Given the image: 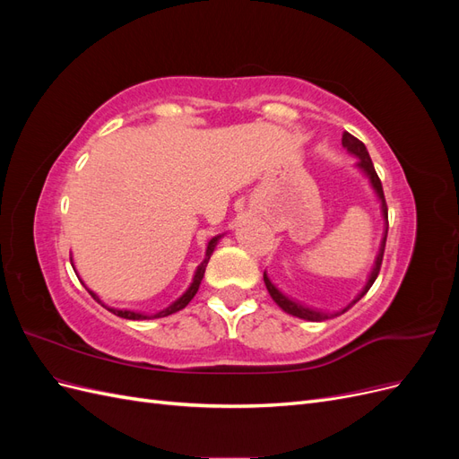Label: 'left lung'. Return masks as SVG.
<instances>
[{"mask_svg": "<svg viewBox=\"0 0 459 459\" xmlns=\"http://www.w3.org/2000/svg\"><path fill=\"white\" fill-rule=\"evenodd\" d=\"M342 147H344L346 151H349L351 155H354V157L359 160V162L356 164V169L368 178V182H369V186H371V189H373V193H375V197H377V201H379L381 218H383V238H381L379 251H377V256H375V262H373V266H371V272H369V275H368L364 289L359 290V293H358L349 304H346L344 308H341L339 312L316 310V308H310V307H304V304H300V302H297V300H293V299H289L287 295H283L281 290L272 283L270 275H268L266 272H264V283H266L268 293H270V297L273 299V302L277 304V307H280L283 312H287V314H290V316H297V317H300V319H308V322H325V319H331V317L344 314L346 310H351V308L354 307V304L368 293L369 287L373 285V281L377 280L379 270H381V262H383V253H385V243H386V233H388V208H386V203H385V193H383L381 179H379L377 172H375L373 162H371V159H369V152H368V149H366V145H364L362 142L356 140V137L351 135L349 132H344V134H342Z\"/></svg>", "mask_w": 459, "mask_h": 459, "instance_id": "left-lung-1", "label": "left lung"}]
</instances>
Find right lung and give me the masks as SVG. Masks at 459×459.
<instances>
[{
    "label": "right lung",
    "mask_w": 459,
    "mask_h": 459,
    "mask_svg": "<svg viewBox=\"0 0 459 459\" xmlns=\"http://www.w3.org/2000/svg\"><path fill=\"white\" fill-rule=\"evenodd\" d=\"M224 238V233L221 235H216V238H212L211 241L206 243V251H204V258H203V262L199 264L197 266V270H195V273H193V280H191V283H189V287L186 289V293L182 295V297H178L172 304H169V307L166 308H162V310H159V312H155V314H145V312H134V310H124V308H113V307H107V304L97 297L91 289H88L86 287V283L82 281V285H84L86 289H88V293L101 304L103 308H107L108 312H113L115 316H118V317H124V319H152V317H166V316H170V314H176V312H179L182 308H186L187 304L191 302V299L197 295V290H199V285H201V281H203V275H204V270H206V264H208V260H211V256H212V253H214V248H216V245H218V241ZM71 262H73V256H71ZM73 268H74V262H73ZM76 272V270H74ZM78 275V273H76Z\"/></svg>",
    "instance_id": "add662e5"
}]
</instances>
